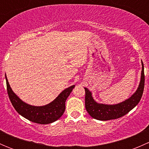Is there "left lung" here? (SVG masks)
I'll return each mask as SVG.
<instances>
[{"mask_svg":"<svg viewBox=\"0 0 149 149\" xmlns=\"http://www.w3.org/2000/svg\"><path fill=\"white\" fill-rule=\"evenodd\" d=\"M144 83H145V75H144L143 63L142 62L141 82L137 91L130 98L123 102L115 105L98 104L93 100L91 93L86 88H84L86 92V109L93 118L99 120H109L118 119L121 118L128 113L139 103L143 92Z\"/></svg>","mask_w":149,"mask_h":149,"instance_id":"1","label":"left lung"}]
</instances>
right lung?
<instances>
[{
    "label": "right lung",
    "mask_w": 149,
    "mask_h": 149,
    "mask_svg": "<svg viewBox=\"0 0 149 149\" xmlns=\"http://www.w3.org/2000/svg\"><path fill=\"white\" fill-rule=\"evenodd\" d=\"M6 80L7 92L12 105L16 112L29 120L38 124H49L56 121L63 115L65 109V101L75 86L65 88L58 97L45 106L34 107L22 102L12 91L8 79Z\"/></svg>",
    "instance_id": "1"
}]
</instances>
